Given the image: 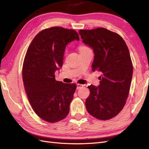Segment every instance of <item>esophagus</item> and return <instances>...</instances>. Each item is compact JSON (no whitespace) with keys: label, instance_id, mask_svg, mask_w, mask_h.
<instances>
[{"label":"esophagus","instance_id":"obj_1","mask_svg":"<svg viewBox=\"0 0 149 149\" xmlns=\"http://www.w3.org/2000/svg\"><path fill=\"white\" fill-rule=\"evenodd\" d=\"M83 87V84H77V89H81Z\"/></svg>","mask_w":149,"mask_h":149}]
</instances>
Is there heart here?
Wrapping results in <instances>:
<instances>
[{"instance_id": "b5f03b06", "label": "heart", "mask_w": 149, "mask_h": 149, "mask_svg": "<svg viewBox=\"0 0 149 149\" xmlns=\"http://www.w3.org/2000/svg\"><path fill=\"white\" fill-rule=\"evenodd\" d=\"M87 48H88V47H86V46H80V47H79V52H81V51L83 50V49H87Z\"/></svg>"}]
</instances>
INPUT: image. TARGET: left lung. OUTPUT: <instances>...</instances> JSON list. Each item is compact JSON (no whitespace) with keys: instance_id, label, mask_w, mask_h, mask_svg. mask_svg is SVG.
Returning <instances> with one entry per match:
<instances>
[{"instance_id":"left-lung-1","label":"left lung","mask_w":149,"mask_h":149,"mask_svg":"<svg viewBox=\"0 0 149 149\" xmlns=\"http://www.w3.org/2000/svg\"><path fill=\"white\" fill-rule=\"evenodd\" d=\"M79 33L93 49V71L101 74L97 87H88L86 108L97 119H111L123 109L129 95L133 66L128 47L119 34L104 28L79 30Z\"/></svg>"}]
</instances>
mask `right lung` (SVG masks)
<instances>
[{"label":"right lung","instance_id":"obj_1","mask_svg":"<svg viewBox=\"0 0 149 149\" xmlns=\"http://www.w3.org/2000/svg\"><path fill=\"white\" fill-rule=\"evenodd\" d=\"M79 35L74 30L54 26L42 30L31 42L25 56L22 78L30 105L37 115L48 123L65 119L76 89L75 83L55 79L62 66L67 44Z\"/></svg>","mask_w":149,"mask_h":149}]
</instances>
